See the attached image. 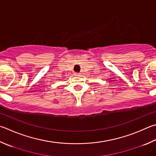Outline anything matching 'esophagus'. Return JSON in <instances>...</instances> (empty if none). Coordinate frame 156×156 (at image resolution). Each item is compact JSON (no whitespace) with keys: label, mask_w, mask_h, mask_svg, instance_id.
<instances>
[{"label":"esophagus","mask_w":156,"mask_h":156,"mask_svg":"<svg viewBox=\"0 0 156 156\" xmlns=\"http://www.w3.org/2000/svg\"><path fill=\"white\" fill-rule=\"evenodd\" d=\"M76 76H80V73H76Z\"/></svg>","instance_id":"esophagus-1"}]
</instances>
